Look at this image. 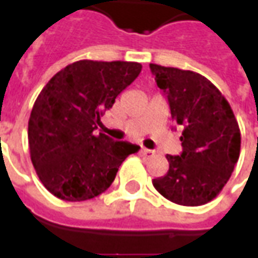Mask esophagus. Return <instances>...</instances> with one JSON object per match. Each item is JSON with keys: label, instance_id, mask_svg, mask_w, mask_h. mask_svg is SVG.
I'll use <instances>...</instances> for the list:
<instances>
[{"label": "esophagus", "instance_id": "1", "mask_svg": "<svg viewBox=\"0 0 258 258\" xmlns=\"http://www.w3.org/2000/svg\"><path fill=\"white\" fill-rule=\"evenodd\" d=\"M141 155H142V156L151 157L155 155V152L151 151V149H146V148H141Z\"/></svg>", "mask_w": 258, "mask_h": 258}]
</instances>
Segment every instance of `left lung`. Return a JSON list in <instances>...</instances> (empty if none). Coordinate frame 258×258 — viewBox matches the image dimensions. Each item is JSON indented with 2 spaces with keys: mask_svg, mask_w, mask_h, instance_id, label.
Listing matches in <instances>:
<instances>
[{
  "mask_svg": "<svg viewBox=\"0 0 258 258\" xmlns=\"http://www.w3.org/2000/svg\"><path fill=\"white\" fill-rule=\"evenodd\" d=\"M149 68L167 95L171 118L184 128L182 153L167 155V174L152 184L175 205H206L221 192L238 162V121L225 96L205 76L155 63Z\"/></svg>",
  "mask_w": 258,
  "mask_h": 258,
  "instance_id": "1",
  "label": "left lung"
}]
</instances>
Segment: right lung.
Returning <instances> with one entry per match:
<instances>
[{
	"label": "right lung",
	"instance_id": "right-lung-1",
	"mask_svg": "<svg viewBox=\"0 0 258 258\" xmlns=\"http://www.w3.org/2000/svg\"><path fill=\"white\" fill-rule=\"evenodd\" d=\"M142 70L137 62L77 60L49 80L29 118L31 163L42 185L66 202H84L112 185L140 146L94 130Z\"/></svg>",
	"mask_w": 258,
	"mask_h": 258
}]
</instances>
